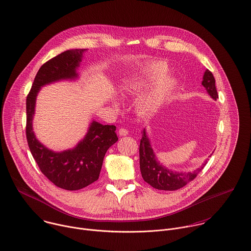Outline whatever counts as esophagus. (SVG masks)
I'll return each instance as SVG.
<instances>
[{
    "mask_svg": "<svg viewBox=\"0 0 251 251\" xmlns=\"http://www.w3.org/2000/svg\"><path fill=\"white\" fill-rule=\"evenodd\" d=\"M118 134H119V136H121V137L127 136V135H128V130H126L125 128H119V129H118Z\"/></svg>",
    "mask_w": 251,
    "mask_h": 251,
    "instance_id": "obj_1",
    "label": "esophagus"
}]
</instances>
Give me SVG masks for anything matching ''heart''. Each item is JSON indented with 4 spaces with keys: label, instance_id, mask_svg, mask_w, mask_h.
<instances>
[{
    "label": "heart",
    "instance_id": "obj_1",
    "mask_svg": "<svg viewBox=\"0 0 251 251\" xmlns=\"http://www.w3.org/2000/svg\"><path fill=\"white\" fill-rule=\"evenodd\" d=\"M169 68L158 61L148 62L133 69L123 80L121 89L127 94H135L148 85L154 84L143 92L135 102L136 111L140 114H151L157 111L176 88L177 81L167 76ZM114 100V104L116 105Z\"/></svg>",
    "mask_w": 251,
    "mask_h": 251
}]
</instances>
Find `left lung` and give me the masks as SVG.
Here are the masks:
<instances>
[{
	"label": "left lung",
	"mask_w": 251,
	"mask_h": 251,
	"mask_svg": "<svg viewBox=\"0 0 251 251\" xmlns=\"http://www.w3.org/2000/svg\"><path fill=\"white\" fill-rule=\"evenodd\" d=\"M201 85L205 88L210 98L216 100L218 94L215 79L208 69L204 71ZM142 134L143 137L140 143V169L143 179L154 189L162 191H176L181 189L193 181L207 163V159H205L201 166L192 172L172 171L159 162L151 147L146 128H144Z\"/></svg>",
	"instance_id": "left-lung-1"
}]
</instances>
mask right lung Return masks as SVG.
I'll return each instance as SVG.
<instances>
[{"mask_svg":"<svg viewBox=\"0 0 251 251\" xmlns=\"http://www.w3.org/2000/svg\"><path fill=\"white\" fill-rule=\"evenodd\" d=\"M86 49L67 50L41 66L26 99V138L30 151L42 173L56 187L67 191L81 190L99 179L107 150L118 141L114 125L96 120L77 145L54 151L43 145L33 131L36 99L42 87L59 81H76Z\"/></svg>","mask_w":251,"mask_h":251,"instance_id":"right-lung-1","label":"right lung"}]
</instances>
